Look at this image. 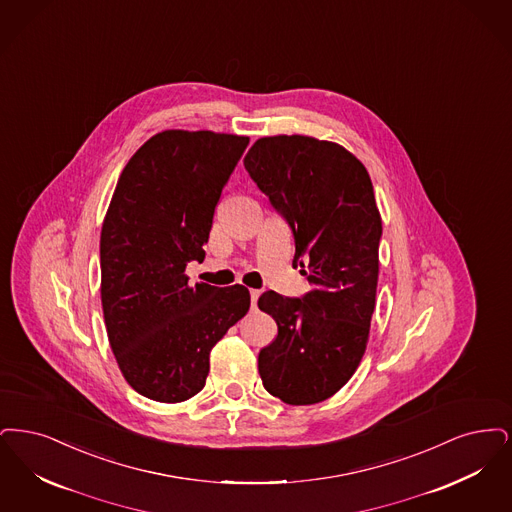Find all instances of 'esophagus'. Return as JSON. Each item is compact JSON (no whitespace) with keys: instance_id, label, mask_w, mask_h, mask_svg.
<instances>
[{"instance_id":"1","label":"esophagus","mask_w":512,"mask_h":512,"mask_svg":"<svg viewBox=\"0 0 512 512\" xmlns=\"http://www.w3.org/2000/svg\"><path fill=\"white\" fill-rule=\"evenodd\" d=\"M258 298H260V290H250V304H252V310H256V304H258Z\"/></svg>"}]
</instances>
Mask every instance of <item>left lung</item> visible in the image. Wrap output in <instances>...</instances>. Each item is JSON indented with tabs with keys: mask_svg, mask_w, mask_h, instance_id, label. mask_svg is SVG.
Returning a JSON list of instances; mask_svg holds the SVG:
<instances>
[{
	"mask_svg": "<svg viewBox=\"0 0 512 512\" xmlns=\"http://www.w3.org/2000/svg\"><path fill=\"white\" fill-rule=\"evenodd\" d=\"M243 162L292 227V266L312 287L302 298L260 296L277 336L258 371L271 396L319 403L352 378L369 342L382 235L373 183L348 149L310 135L260 137Z\"/></svg>",
	"mask_w": 512,
	"mask_h": 512,
	"instance_id": "obj_1",
	"label": "left lung"
}]
</instances>
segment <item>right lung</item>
Wrapping results in <instances>:
<instances>
[{"instance_id":"right-lung-1","label":"right lung","mask_w":512,"mask_h":512,"mask_svg":"<svg viewBox=\"0 0 512 512\" xmlns=\"http://www.w3.org/2000/svg\"><path fill=\"white\" fill-rule=\"evenodd\" d=\"M246 135L164 130L122 170L101 229V304L112 354L137 394H199L210 352L250 308L243 285H189Z\"/></svg>"}]
</instances>
